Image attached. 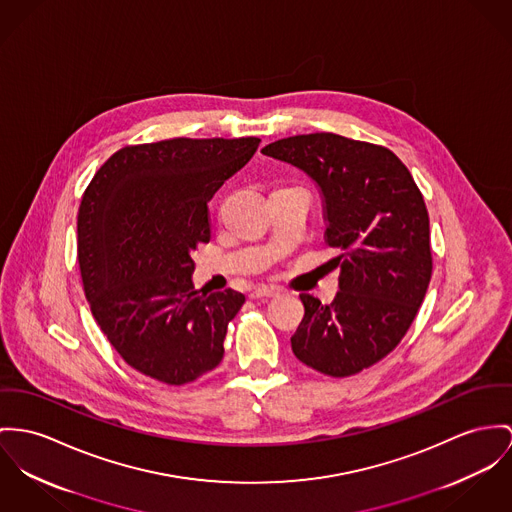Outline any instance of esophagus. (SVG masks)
Returning a JSON list of instances; mask_svg holds the SVG:
<instances>
[{
    "label": "esophagus",
    "instance_id": "esophagus-1",
    "mask_svg": "<svg viewBox=\"0 0 512 512\" xmlns=\"http://www.w3.org/2000/svg\"><path fill=\"white\" fill-rule=\"evenodd\" d=\"M278 294V288L273 286H255L249 290V298L251 300H267V298H273Z\"/></svg>",
    "mask_w": 512,
    "mask_h": 512
}]
</instances>
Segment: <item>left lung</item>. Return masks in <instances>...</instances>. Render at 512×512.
Instances as JSON below:
<instances>
[{
	"label": "left lung",
	"instance_id": "8db88e82",
	"mask_svg": "<svg viewBox=\"0 0 512 512\" xmlns=\"http://www.w3.org/2000/svg\"><path fill=\"white\" fill-rule=\"evenodd\" d=\"M263 154L314 181L325 241L343 251L331 259L339 267L335 300L300 296L306 312L292 351L327 376L356 374L394 351L427 294L433 257L423 195L388 148L339 134L282 138Z\"/></svg>",
	"mask_w": 512,
	"mask_h": 512
}]
</instances>
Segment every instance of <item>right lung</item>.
<instances>
[{
    "instance_id": "obj_1",
    "label": "right lung",
    "mask_w": 512,
    "mask_h": 512,
    "mask_svg": "<svg viewBox=\"0 0 512 512\" xmlns=\"http://www.w3.org/2000/svg\"><path fill=\"white\" fill-rule=\"evenodd\" d=\"M259 144L173 138L128 146L81 198L78 261L91 314L132 368L163 384H189L224 356L245 296L197 290L191 253L210 241L208 200Z\"/></svg>"
}]
</instances>
